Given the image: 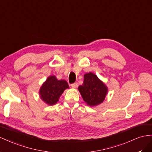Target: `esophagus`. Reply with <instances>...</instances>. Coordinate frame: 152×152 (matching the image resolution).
Instances as JSON below:
<instances>
[{"instance_id": "esophagus-1", "label": "esophagus", "mask_w": 152, "mask_h": 152, "mask_svg": "<svg viewBox=\"0 0 152 152\" xmlns=\"http://www.w3.org/2000/svg\"><path fill=\"white\" fill-rule=\"evenodd\" d=\"M71 86H72V88H76L77 86V83H74L71 84Z\"/></svg>"}]
</instances>
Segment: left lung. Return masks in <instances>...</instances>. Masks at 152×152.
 <instances>
[{"label":"left lung","instance_id":"1","mask_svg":"<svg viewBox=\"0 0 152 152\" xmlns=\"http://www.w3.org/2000/svg\"><path fill=\"white\" fill-rule=\"evenodd\" d=\"M78 89L85 102L90 106L102 103L107 92L106 85L92 72L85 75L83 83Z\"/></svg>","mask_w":152,"mask_h":152}]
</instances>
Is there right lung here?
I'll use <instances>...</instances> for the list:
<instances>
[{
	"instance_id": "add662e5",
	"label": "right lung",
	"mask_w": 152,
	"mask_h": 152,
	"mask_svg": "<svg viewBox=\"0 0 152 152\" xmlns=\"http://www.w3.org/2000/svg\"><path fill=\"white\" fill-rule=\"evenodd\" d=\"M69 88L66 81L58 80L55 76H51L42 84L39 92L40 97L48 104L53 105L57 102L65 89Z\"/></svg>"
}]
</instances>
